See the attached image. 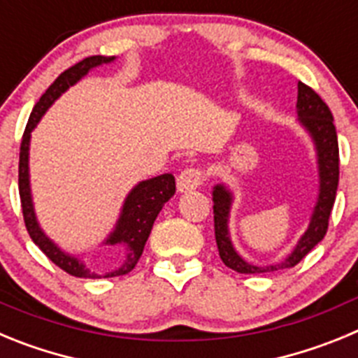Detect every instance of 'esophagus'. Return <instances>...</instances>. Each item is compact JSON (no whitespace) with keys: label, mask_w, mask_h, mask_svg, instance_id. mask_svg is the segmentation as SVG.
I'll return each mask as SVG.
<instances>
[{"label":"esophagus","mask_w":358,"mask_h":358,"mask_svg":"<svg viewBox=\"0 0 358 358\" xmlns=\"http://www.w3.org/2000/svg\"><path fill=\"white\" fill-rule=\"evenodd\" d=\"M204 181V170L199 169V166H189V169L182 170L177 177V189L179 192H192V189H197L199 186Z\"/></svg>","instance_id":"esophagus-1"}]
</instances>
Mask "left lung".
I'll use <instances>...</instances> for the list:
<instances>
[{
	"instance_id": "8db88e82",
	"label": "left lung",
	"mask_w": 358,
	"mask_h": 358,
	"mask_svg": "<svg viewBox=\"0 0 358 358\" xmlns=\"http://www.w3.org/2000/svg\"><path fill=\"white\" fill-rule=\"evenodd\" d=\"M297 116L303 127L310 132L317 150L319 163V197L310 218V226L296 249L287 256L281 264L258 267L240 258L233 249L227 231V218L231 208V192L226 186L217 185L213 189V218H215V240H217L218 255L224 265L240 274H264L274 273L280 268H289L297 265L312 249L324 238L328 231L331 208H334L337 186H339V141L334 125V116L322 98L310 85L299 82L297 84Z\"/></svg>"
}]
</instances>
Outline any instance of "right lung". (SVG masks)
I'll return each mask as SVG.
<instances>
[{"label":"right lung","instance_id":"add662e5","mask_svg":"<svg viewBox=\"0 0 358 358\" xmlns=\"http://www.w3.org/2000/svg\"><path fill=\"white\" fill-rule=\"evenodd\" d=\"M110 61H115V57H85L84 61L77 62L75 66L66 69L64 73H61L55 78V82L46 90V93L39 98V102L36 103V107L31 110L27 129L23 132L21 148H19V197H21V208H23V218L28 235H30V238L34 240L37 248L48 256L57 267H61L62 271H66L68 274L77 278H113L131 273L132 268L136 267V264H138V260L141 258V255H143L145 243H147L152 226H154V220L159 215L161 208L164 206V202L176 194V179H173L172 173H163V176L152 177L148 181H141L140 185L132 188L129 197L125 199V204H123V210L122 215H120L118 224H116V229L106 240V243H109V245H120V248L125 249V258H123L122 265L116 271L103 274V276L90 271V268L82 264L80 258H75V256H69L66 252H62L48 236L44 235L43 231H41L39 224H37L36 213H34V204H31L30 181H28L30 132L34 131V127L37 125L41 116L46 113V109L68 90L69 85L80 80L90 69Z\"/></svg>","mask_w":358,"mask_h":358}]
</instances>
